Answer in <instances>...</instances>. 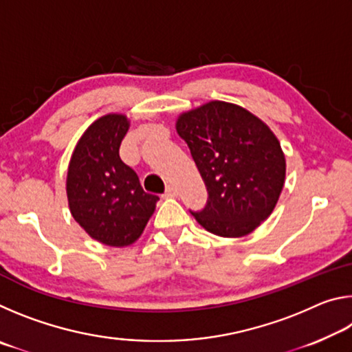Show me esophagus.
<instances>
[{"mask_svg":"<svg viewBox=\"0 0 352 352\" xmlns=\"http://www.w3.org/2000/svg\"><path fill=\"white\" fill-rule=\"evenodd\" d=\"M164 195H166V197H177V195H178V189L174 186V184H169V186L166 188Z\"/></svg>","mask_w":352,"mask_h":352,"instance_id":"obj_1","label":"esophagus"}]
</instances>
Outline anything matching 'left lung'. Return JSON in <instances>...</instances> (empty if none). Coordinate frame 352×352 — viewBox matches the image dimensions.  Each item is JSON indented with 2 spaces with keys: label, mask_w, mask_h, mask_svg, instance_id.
I'll return each mask as SVG.
<instances>
[{
  "label": "left lung",
  "mask_w": 352,
  "mask_h": 352,
  "mask_svg": "<svg viewBox=\"0 0 352 352\" xmlns=\"http://www.w3.org/2000/svg\"><path fill=\"white\" fill-rule=\"evenodd\" d=\"M204 178L208 201L190 211L212 234L245 236L270 216L281 194L285 158L272 130L242 107L212 100L178 118Z\"/></svg>",
  "instance_id": "8db88e82"
}]
</instances>
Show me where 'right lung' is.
<instances>
[{
	"instance_id": "add662e5",
	"label": "right lung",
	"mask_w": 352,
	"mask_h": 352,
	"mask_svg": "<svg viewBox=\"0 0 352 352\" xmlns=\"http://www.w3.org/2000/svg\"><path fill=\"white\" fill-rule=\"evenodd\" d=\"M127 130L129 121L122 115L93 122L77 142L67 178L76 222L93 239L111 247L138 239L158 200L144 192L136 172L119 157Z\"/></svg>"
}]
</instances>
